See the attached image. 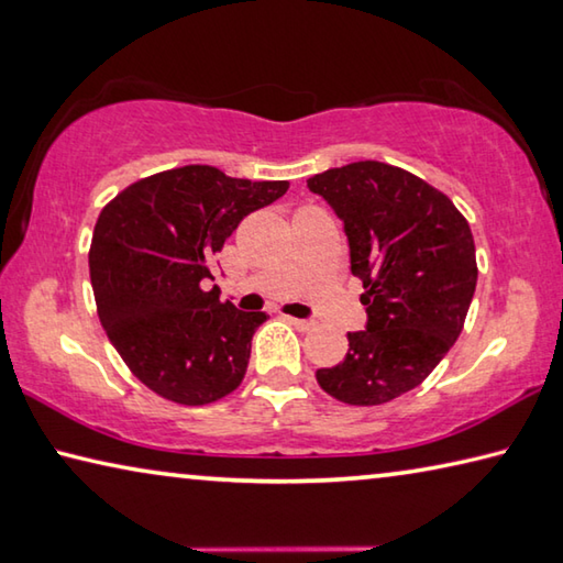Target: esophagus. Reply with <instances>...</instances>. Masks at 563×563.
<instances>
[{
	"mask_svg": "<svg viewBox=\"0 0 563 563\" xmlns=\"http://www.w3.org/2000/svg\"><path fill=\"white\" fill-rule=\"evenodd\" d=\"M285 320H288V323L290 325H296L298 330H313L316 328V323H313V320H300V318H285Z\"/></svg>",
	"mask_w": 563,
	"mask_h": 563,
	"instance_id": "34e87169",
	"label": "esophagus"
}]
</instances>
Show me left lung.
<instances>
[{"mask_svg":"<svg viewBox=\"0 0 563 563\" xmlns=\"http://www.w3.org/2000/svg\"><path fill=\"white\" fill-rule=\"evenodd\" d=\"M308 187L343 222L368 313L345 358L316 378L347 406L388 404L421 386L461 335L478 278L474 235L443 192L376 159L325 169Z\"/></svg>","mask_w":563,"mask_h":563,"instance_id":"left-lung-1","label":"left lung"}]
</instances>
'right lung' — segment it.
<instances>
[{
  "label": "right lung",
  "mask_w": 563,
  "mask_h": 563,
  "mask_svg": "<svg viewBox=\"0 0 563 563\" xmlns=\"http://www.w3.org/2000/svg\"><path fill=\"white\" fill-rule=\"evenodd\" d=\"M285 180H240L210 165L150 175L97 218L89 278L97 316L130 371L157 396L205 406L243 383L265 323L220 302L212 257L250 212L283 198Z\"/></svg>",
  "instance_id": "1"
}]
</instances>
